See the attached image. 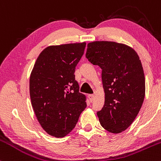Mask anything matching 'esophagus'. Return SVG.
<instances>
[{
    "instance_id": "1",
    "label": "esophagus",
    "mask_w": 161,
    "mask_h": 161,
    "mask_svg": "<svg viewBox=\"0 0 161 161\" xmlns=\"http://www.w3.org/2000/svg\"><path fill=\"white\" fill-rule=\"evenodd\" d=\"M88 98H89V101H91V102H92V101H93V100H94V97H95V96H94V95H88Z\"/></svg>"
}]
</instances>
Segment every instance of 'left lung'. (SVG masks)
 Returning a JSON list of instances; mask_svg holds the SVG:
<instances>
[{
  "label": "left lung",
  "instance_id": "obj_1",
  "mask_svg": "<svg viewBox=\"0 0 161 161\" xmlns=\"http://www.w3.org/2000/svg\"><path fill=\"white\" fill-rule=\"evenodd\" d=\"M86 57L102 69L104 104L97 112L101 125L111 133H119L137 116L145 95L141 60L132 47L114 42L88 44Z\"/></svg>",
  "mask_w": 161,
  "mask_h": 161
}]
</instances>
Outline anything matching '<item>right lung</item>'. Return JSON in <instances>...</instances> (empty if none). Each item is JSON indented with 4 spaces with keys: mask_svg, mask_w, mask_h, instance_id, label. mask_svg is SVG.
Instances as JSON below:
<instances>
[{
    "mask_svg": "<svg viewBox=\"0 0 161 161\" xmlns=\"http://www.w3.org/2000/svg\"><path fill=\"white\" fill-rule=\"evenodd\" d=\"M86 43L49 46L37 58L29 79L31 102L47 133L62 138L76 125L87 104L75 69Z\"/></svg>",
    "mask_w": 161,
    "mask_h": 161,
    "instance_id": "1",
    "label": "right lung"
}]
</instances>
